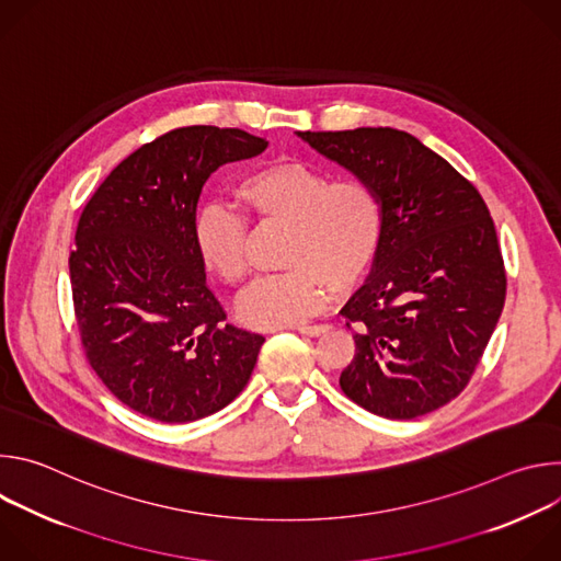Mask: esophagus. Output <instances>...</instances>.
I'll return each instance as SVG.
<instances>
[{"label": "esophagus", "mask_w": 561, "mask_h": 561, "mask_svg": "<svg viewBox=\"0 0 561 561\" xmlns=\"http://www.w3.org/2000/svg\"><path fill=\"white\" fill-rule=\"evenodd\" d=\"M299 333H304V335H310V337H317V335H322V333H327L331 327L329 324H299V327H295Z\"/></svg>", "instance_id": "1"}]
</instances>
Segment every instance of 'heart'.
<instances>
[{
	"label": "heart",
	"instance_id": "heart-1",
	"mask_svg": "<svg viewBox=\"0 0 561 561\" xmlns=\"http://www.w3.org/2000/svg\"><path fill=\"white\" fill-rule=\"evenodd\" d=\"M249 217L288 228L282 251L286 271L251 286L239 317L257 329L295 327L322 310L331 286L348 288L373 264L386 224L379 191L362 178L333 180L301 162H275L237 186ZM204 268L226 286L249 277L247 217L224 204H206L193 224Z\"/></svg>",
	"mask_w": 561,
	"mask_h": 561
}]
</instances>
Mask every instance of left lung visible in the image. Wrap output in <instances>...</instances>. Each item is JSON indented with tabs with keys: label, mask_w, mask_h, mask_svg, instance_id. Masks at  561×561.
<instances>
[{
	"label": "left lung",
	"mask_w": 561,
	"mask_h": 561,
	"mask_svg": "<svg viewBox=\"0 0 561 561\" xmlns=\"http://www.w3.org/2000/svg\"><path fill=\"white\" fill-rule=\"evenodd\" d=\"M370 182L386 210L370 277L340 310L357 329L342 370L348 399L386 420H415L455 399L497 327L506 268L486 202L411 133H297Z\"/></svg>",
	"instance_id": "left-lung-1"
}]
</instances>
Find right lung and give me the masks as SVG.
I'll return each instance as SVG.
<instances>
[{"instance_id": "add662e5", "label": "right lung", "mask_w": 561, "mask_h": 561, "mask_svg": "<svg viewBox=\"0 0 561 561\" xmlns=\"http://www.w3.org/2000/svg\"><path fill=\"white\" fill-rule=\"evenodd\" d=\"M266 146L239 128H175L128 154L84 206L68 257L77 329L130 411L195 422L249 383L264 337L226 322L193 224L210 173Z\"/></svg>"}]
</instances>
